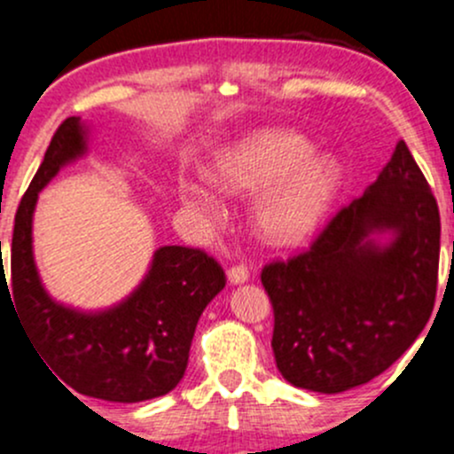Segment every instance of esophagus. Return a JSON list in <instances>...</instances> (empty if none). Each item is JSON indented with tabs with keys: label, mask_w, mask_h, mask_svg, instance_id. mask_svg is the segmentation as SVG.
Returning <instances> with one entry per match:
<instances>
[{
	"label": "esophagus",
	"mask_w": 454,
	"mask_h": 454,
	"mask_svg": "<svg viewBox=\"0 0 454 454\" xmlns=\"http://www.w3.org/2000/svg\"><path fill=\"white\" fill-rule=\"evenodd\" d=\"M250 278V270H248V265H244V263H235V265H231V268H228V281L231 283H246Z\"/></svg>",
	"instance_id": "1"
}]
</instances>
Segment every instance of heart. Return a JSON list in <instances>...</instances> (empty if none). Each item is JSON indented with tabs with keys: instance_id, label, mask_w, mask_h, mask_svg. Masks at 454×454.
Returning a JSON list of instances; mask_svg holds the SVG:
<instances>
[{
	"instance_id": "1",
	"label": "heart",
	"mask_w": 454,
	"mask_h": 454,
	"mask_svg": "<svg viewBox=\"0 0 454 454\" xmlns=\"http://www.w3.org/2000/svg\"><path fill=\"white\" fill-rule=\"evenodd\" d=\"M213 180L228 193H255L254 228L270 246L290 248L308 241L327 217L340 186V167L329 153L309 149L299 134L261 129L215 158ZM191 208L217 217L222 204L208 184L180 182Z\"/></svg>"
}]
</instances>
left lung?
<instances>
[{"label":"left lung","instance_id":"1","mask_svg":"<svg viewBox=\"0 0 454 454\" xmlns=\"http://www.w3.org/2000/svg\"><path fill=\"white\" fill-rule=\"evenodd\" d=\"M387 230L396 235L384 249L368 239ZM439 232L437 200L400 140L378 180L338 210L308 250L261 270L283 378L340 393L391 367L433 314Z\"/></svg>","mask_w":454,"mask_h":454}]
</instances>
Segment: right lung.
Segmentation results:
<instances>
[{"label":"right lung","instance_id":"add662e5","mask_svg":"<svg viewBox=\"0 0 454 454\" xmlns=\"http://www.w3.org/2000/svg\"><path fill=\"white\" fill-rule=\"evenodd\" d=\"M83 153L81 118H66L20 201L11 278L6 281L2 270L0 290L2 286L11 290L8 296L12 294L36 356L45 360L54 378L98 400L125 404L153 400L173 391L184 375L200 316L223 290L226 274L204 250L164 246L155 250L138 290L116 308L85 314L50 299L32 256V213L39 191L63 164Z\"/></svg>","mask_w":454,"mask_h":454}]
</instances>
